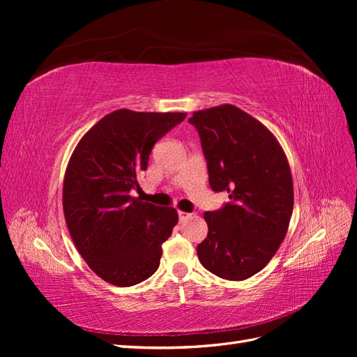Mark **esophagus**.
I'll list each match as a JSON object with an SVG mask.
<instances>
[{
  "label": "esophagus",
  "instance_id": "1",
  "mask_svg": "<svg viewBox=\"0 0 357 357\" xmlns=\"http://www.w3.org/2000/svg\"><path fill=\"white\" fill-rule=\"evenodd\" d=\"M192 214H189V213H185V211H178V219L180 220H186V219H189Z\"/></svg>",
  "mask_w": 357,
  "mask_h": 357
}]
</instances>
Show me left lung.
Listing matches in <instances>:
<instances>
[{"instance_id":"1","label":"left lung","mask_w":357,"mask_h":357,"mask_svg":"<svg viewBox=\"0 0 357 357\" xmlns=\"http://www.w3.org/2000/svg\"><path fill=\"white\" fill-rule=\"evenodd\" d=\"M210 186L226 190L223 208L204 213L208 234L197 247L205 269L240 282L257 274L283 243L294 211V181L283 147L269 129L232 104L193 113Z\"/></svg>"}]
</instances>
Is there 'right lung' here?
I'll use <instances>...</instances> for the list:
<instances>
[{
  "mask_svg": "<svg viewBox=\"0 0 357 357\" xmlns=\"http://www.w3.org/2000/svg\"><path fill=\"white\" fill-rule=\"evenodd\" d=\"M186 113L114 110L75 146L62 188L74 245L104 282L128 287L155 274L177 210L131 197L155 143Z\"/></svg>",
  "mask_w": 357,
  "mask_h": 357,
  "instance_id": "obj_1",
  "label": "right lung"
}]
</instances>
